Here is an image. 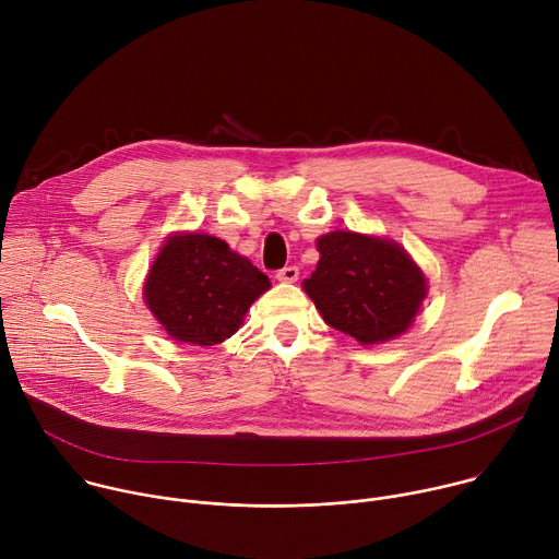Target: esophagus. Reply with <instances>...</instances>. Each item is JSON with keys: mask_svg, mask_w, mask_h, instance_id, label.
<instances>
[{"mask_svg": "<svg viewBox=\"0 0 559 559\" xmlns=\"http://www.w3.org/2000/svg\"><path fill=\"white\" fill-rule=\"evenodd\" d=\"M276 278H278L281 283H296V281H298V267H296V265H287V267H283V270L276 272Z\"/></svg>", "mask_w": 559, "mask_h": 559, "instance_id": "34e87169", "label": "esophagus"}]
</instances>
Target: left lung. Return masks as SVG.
I'll return each instance as SVG.
<instances>
[{"label":"left lung","instance_id":"left-lung-1","mask_svg":"<svg viewBox=\"0 0 559 559\" xmlns=\"http://www.w3.org/2000/svg\"><path fill=\"white\" fill-rule=\"evenodd\" d=\"M321 259L302 281L323 321L378 345L405 334L427 296V278L414 259L389 238L330 231L316 241Z\"/></svg>","mask_w":559,"mask_h":559}]
</instances>
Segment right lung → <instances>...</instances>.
Segmentation results:
<instances>
[{"label":"right lung","mask_w":559,"mask_h":559,"mask_svg":"<svg viewBox=\"0 0 559 559\" xmlns=\"http://www.w3.org/2000/svg\"><path fill=\"white\" fill-rule=\"evenodd\" d=\"M270 278L210 234H175L154 259L143 285L147 309L168 336L190 345H218L243 325Z\"/></svg>","instance_id":"right-lung-1"}]
</instances>
